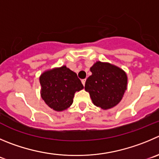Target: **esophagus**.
<instances>
[{
    "mask_svg": "<svg viewBox=\"0 0 159 159\" xmlns=\"http://www.w3.org/2000/svg\"><path fill=\"white\" fill-rule=\"evenodd\" d=\"M85 83H86V80H82V84L83 85H85Z\"/></svg>",
    "mask_w": 159,
    "mask_h": 159,
    "instance_id": "esophagus-1",
    "label": "esophagus"
}]
</instances>
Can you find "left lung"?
<instances>
[{
    "instance_id": "1",
    "label": "left lung",
    "mask_w": 159,
    "mask_h": 159,
    "mask_svg": "<svg viewBox=\"0 0 159 159\" xmlns=\"http://www.w3.org/2000/svg\"><path fill=\"white\" fill-rule=\"evenodd\" d=\"M87 79L86 91L93 103L102 109H109L120 102L127 87V75L122 69L109 63L97 61Z\"/></svg>"
}]
</instances>
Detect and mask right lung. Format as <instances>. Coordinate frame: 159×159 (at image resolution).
Instances as JSON below:
<instances>
[{"label":"right lung","mask_w":159,"mask_h":159,"mask_svg":"<svg viewBox=\"0 0 159 159\" xmlns=\"http://www.w3.org/2000/svg\"><path fill=\"white\" fill-rule=\"evenodd\" d=\"M41 98L55 111H63L73 102L74 94L84 88L76 73L66 66L43 72L40 77Z\"/></svg>","instance_id":"1"}]
</instances>
